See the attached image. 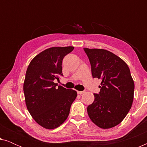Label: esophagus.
Instances as JSON below:
<instances>
[{
  "label": "esophagus",
  "instance_id": "34e87169",
  "mask_svg": "<svg viewBox=\"0 0 147 147\" xmlns=\"http://www.w3.org/2000/svg\"><path fill=\"white\" fill-rule=\"evenodd\" d=\"M77 92H78V94H80V95H81V94L84 93V91H77Z\"/></svg>",
  "mask_w": 147,
  "mask_h": 147
}]
</instances>
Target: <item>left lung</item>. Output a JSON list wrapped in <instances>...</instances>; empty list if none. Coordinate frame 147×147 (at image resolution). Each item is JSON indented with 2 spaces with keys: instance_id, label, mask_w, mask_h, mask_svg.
<instances>
[{
  "instance_id": "8db88e82",
  "label": "left lung",
  "mask_w": 147,
  "mask_h": 147,
  "mask_svg": "<svg viewBox=\"0 0 147 147\" xmlns=\"http://www.w3.org/2000/svg\"><path fill=\"white\" fill-rule=\"evenodd\" d=\"M84 49L91 64L92 77L102 82L100 93L94 94L93 103L88 106V114L98 127H114L126 117L133 102L134 83L129 67L108 50Z\"/></svg>"
}]
</instances>
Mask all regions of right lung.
I'll list each match as a JSON object with an SVG mask.
<instances>
[{
	"instance_id": "add662e5",
	"label": "right lung",
	"mask_w": 147,
	"mask_h": 147,
	"mask_svg": "<svg viewBox=\"0 0 147 147\" xmlns=\"http://www.w3.org/2000/svg\"><path fill=\"white\" fill-rule=\"evenodd\" d=\"M73 46L50 47L35 56L28 66L23 84L25 100L34 120L46 129H54L69 116L77 97L74 90L58 86L53 81L62 75V61Z\"/></svg>"
}]
</instances>
